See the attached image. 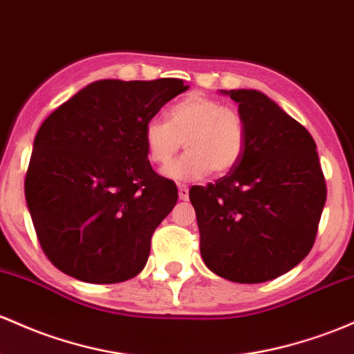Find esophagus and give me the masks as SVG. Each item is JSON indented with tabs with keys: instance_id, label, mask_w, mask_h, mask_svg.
I'll return each instance as SVG.
<instances>
[{
	"instance_id": "obj_1",
	"label": "esophagus",
	"mask_w": 354,
	"mask_h": 354,
	"mask_svg": "<svg viewBox=\"0 0 354 354\" xmlns=\"http://www.w3.org/2000/svg\"><path fill=\"white\" fill-rule=\"evenodd\" d=\"M178 195H180V200L186 201L189 198V189L186 185H178Z\"/></svg>"
}]
</instances>
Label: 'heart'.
Masks as SVG:
<instances>
[{"label": "heart", "mask_w": 354, "mask_h": 354, "mask_svg": "<svg viewBox=\"0 0 354 354\" xmlns=\"http://www.w3.org/2000/svg\"><path fill=\"white\" fill-rule=\"evenodd\" d=\"M147 156L166 168L181 146L188 153L166 169L174 180L189 181L212 171L223 176L245 153L247 124L242 112L203 94H189L168 111V122L151 119L145 126Z\"/></svg>", "instance_id": "obj_1"}]
</instances>
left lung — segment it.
Segmentation results:
<instances>
[{"mask_svg": "<svg viewBox=\"0 0 354 354\" xmlns=\"http://www.w3.org/2000/svg\"><path fill=\"white\" fill-rule=\"evenodd\" d=\"M247 124L235 169L192 186L203 262L220 277L259 284L286 274L314 245L326 181L316 142L302 124L259 91L227 92Z\"/></svg>", "mask_w": 354, "mask_h": 354, "instance_id": "obj_1", "label": "left lung"}]
</instances>
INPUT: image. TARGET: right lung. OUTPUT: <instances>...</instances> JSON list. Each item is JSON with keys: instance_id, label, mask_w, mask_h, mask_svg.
Here are the masks:
<instances>
[{"instance_id": "1", "label": "right lung", "mask_w": 354, "mask_h": 354, "mask_svg": "<svg viewBox=\"0 0 354 354\" xmlns=\"http://www.w3.org/2000/svg\"><path fill=\"white\" fill-rule=\"evenodd\" d=\"M186 88L180 79L97 80L44 120L25 196L58 270L115 284L145 269L151 236L178 201L174 181L147 159L145 126Z\"/></svg>"}]
</instances>
